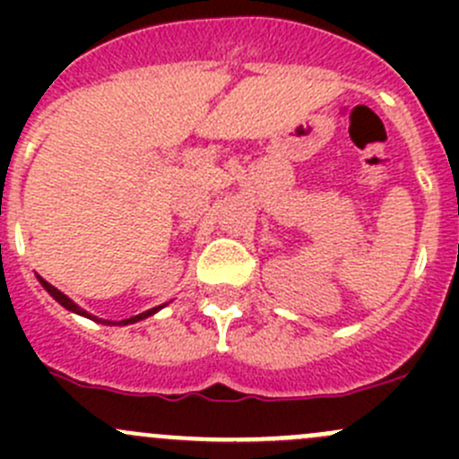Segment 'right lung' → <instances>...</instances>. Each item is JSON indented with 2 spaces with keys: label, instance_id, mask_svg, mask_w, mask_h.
Listing matches in <instances>:
<instances>
[{
  "label": "right lung",
  "instance_id": "1",
  "mask_svg": "<svg viewBox=\"0 0 459 459\" xmlns=\"http://www.w3.org/2000/svg\"><path fill=\"white\" fill-rule=\"evenodd\" d=\"M39 281H41V286H44V289L48 290V293H50V298H55V299H57V302L62 304L64 308H68V311L77 313V316H84V317H88V319H95V322H101V324H110V326H113V324H119V326H126V324H135V322H140V319H146V317H151L152 313H157V311H160L161 307H164V304H161V307H155V308H151V311H146V313H140V316H135V317L122 319V322H110V319H100V317L91 316V313H86L84 308H80V307H77V304L73 302V299L68 298V295H64L62 290H57V289H55L53 284H48V281H46V280H41V277H39Z\"/></svg>",
  "mask_w": 459,
  "mask_h": 459
}]
</instances>
